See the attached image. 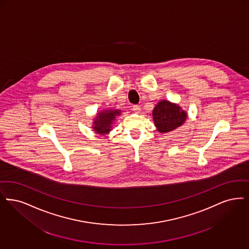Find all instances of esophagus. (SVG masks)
Here are the masks:
<instances>
[{"mask_svg": "<svg viewBox=\"0 0 249 249\" xmlns=\"http://www.w3.org/2000/svg\"><path fill=\"white\" fill-rule=\"evenodd\" d=\"M133 111H134L135 113H140L141 111V107H140V106H138V105L133 106Z\"/></svg>", "mask_w": 249, "mask_h": 249, "instance_id": "esophagus-1", "label": "esophagus"}]
</instances>
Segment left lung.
Wrapping results in <instances>:
<instances>
[{
	"label": "left lung",
	"instance_id": "obj_1",
	"mask_svg": "<svg viewBox=\"0 0 249 249\" xmlns=\"http://www.w3.org/2000/svg\"><path fill=\"white\" fill-rule=\"evenodd\" d=\"M188 112L178 104L166 99L160 100L152 110V119L159 133H168L181 126Z\"/></svg>",
	"mask_w": 249,
	"mask_h": 249
}]
</instances>
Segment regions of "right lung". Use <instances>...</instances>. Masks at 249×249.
I'll return each instance as SVG.
<instances>
[{"label":"right lung","instance_id":"obj_1","mask_svg":"<svg viewBox=\"0 0 249 249\" xmlns=\"http://www.w3.org/2000/svg\"><path fill=\"white\" fill-rule=\"evenodd\" d=\"M122 110L119 108H105L101 111L97 112V115L93 119L92 129L95 131L97 135L106 136L112 130V125L119 116Z\"/></svg>","mask_w":249,"mask_h":249}]
</instances>
